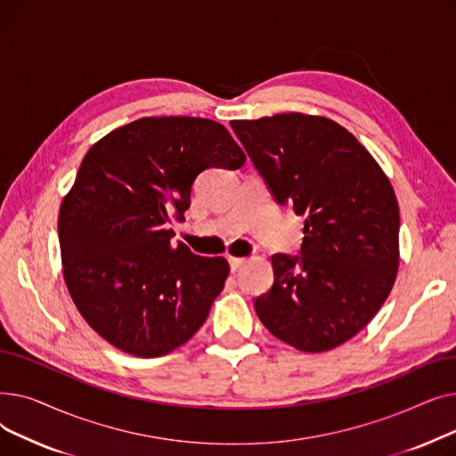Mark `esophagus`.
I'll use <instances>...</instances> for the list:
<instances>
[{"label": "esophagus", "mask_w": 456, "mask_h": 456, "mask_svg": "<svg viewBox=\"0 0 456 456\" xmlns=\"http://www.w3.org/2000/svg\"><path fill=\"white\" fill-rule=\"evenodd\" d=\"M227 260H229V265H231V270H232V272H236L242 265H246V258H244V256H232V255H229Z\"/></svg>", "instance_id": "1"}]
</instances>
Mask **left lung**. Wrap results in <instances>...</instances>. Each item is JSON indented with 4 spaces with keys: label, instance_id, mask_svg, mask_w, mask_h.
I'll list each match as a JSON object with an SVG mask.
<instances>
[{
    "label": "left lung",
    "instance_id": "8db88e82",
    "mask_svg": "<svg viewBox=\"0 0 456 456\" xmlns=\"http://www.w3.org/2000/svg\"><path fill=\"white\" fill-rule=\"evenodd\" d=\"M282 207L305 216L301 256L273 255V286L255 299L281 342L323 353L361 332L392 292L399 205L371 153L325 116L289 112L232 119Z\"/></svg>",
    "mask_w": 456,
    "mask_h": 456
}]
</instances>
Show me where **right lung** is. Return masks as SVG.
Returning <instances> with one entry per match:
<instances>
[{"label":"right lung","instance_id":"1","mask_svg":"<svg viewBox=\"0 0 456 456\" xmlns=\"http://www.w3.org/2000/svg\"><path fill=\"white\" fill-rule=\"evenodd\" d=\"M244 162L222 124L194 116L140 118L88 150L61 203L59 244L68 292L103 340L151 358L200 330L229 262L174 246L167 224L203 170Z\"/></svg>","mask_w":456,"mask_h":456}]
</instances>
